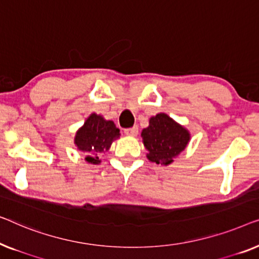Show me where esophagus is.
Here are the masks:
<instances>
[{"mask_svg": "<svg viewBox=\"0 0 259 259\" xmlns=\"http://www.w3.org/2000/svg\"><path fill=\"white\" fill-rule=\"evenodd\" d=\"M124 133H125L126 135H129V136H136V135L138 134V128H137L136 125H135V126H133V128L125 129Z\"/></svg>", "mask_w": 259, "mask_h": 259, "instance_id": "1", "label": "esophagus"}]
</instances>
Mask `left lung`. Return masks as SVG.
<instances>
[{
  "instance_id": "left-lung-1",
  "label": "left lung",
  "mask_w": 259,
  "mask_h": 259,
  "mask_svg": "<svg viewBox=\"0 0 259 259\" xmlns=\"http://www.w3.org/2000/svg\"><path fill=\"white\" fill-rule=\"evenodd\" d=\"M147 158L152 163L169 165L190 141V133L166 114H157L149 119V126L142 130Z\"/></svg>"
}]
</instances>
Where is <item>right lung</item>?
<instances>
[{
    "label": "right lung",
    "instance_id": "add662e5",
    "mask_svg": "<svg viewBox=\"0 0 259 259\" xmlns=\"http://www.w3.org/2000/svg\"><path fill=\"white\" fill-rule=\"evenodd\" d=\"M119 137V129L112 121H107L101 115L92 114L75 136V144L78 150L85 152V161L92 164H100L101 152L109 150L112 142Z\"/></svg>",
    "mask_w": 259,
    "mask_h": 259
}]
</instances>
